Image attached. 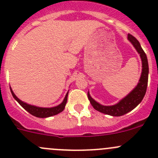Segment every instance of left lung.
I'll use <instances>...</instances> for the list:
<instances>
[{
  "label": "left lung",
  "mask_w": 158,
  "mask_h": 158,
  "mask_svg": "<svg viewBox=\"0 0 158 158\" xmlns=\"http://www.w3.org/2000/svg\"><path fill=\"white\" fill-rule=\"evenodd\" d=\"M127 39L132 44V45L134 47L137 53L140 54V57L141 58V75H140V80H139L137 86L127 96L124 97L123 99H121L119 102L117 103L114 105L111 106H104L99 104L90 97L89 91L87 92V97H88L89 101H90V104H91V105L93 106L95 110L103 114H108L114 117L122 116V115L128 113L133 109L135 108L143 100V97L146 94L147 87H148L149 67H148V62L146 54L142 49L138 40L134 36L129 34L127 35Z\"/></svg>",
  "instance_id": "left-lung-1"
}]
</instances>
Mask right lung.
<instances>
[{"label": "right lung", "mask_w": 158, "mask_h": 158, "mask_svg": "<svg viewBox=\"0 0 158 158\" xmlns=\"http://www.w3.org/2000/svg\"><path fill=\"white\" fill-rule=\"evenodd\" d=\"M10 88V92H11L12 95H13L14 98L18 101L20 104V105L24 108L27 112H29L31 114L34 115V116L37 117V118H48V117L54 116V115L60 113L64 110V109L65 105L67 104V101H68V92L65 95V98L64 99V101H62L61 104H60L59 105L55 106V107H37V106L34 105H31V104H28L27 103L24 102V101H21L16 95L15 94L14 91L12 90L11 87Z\"/></svg>", "instance_id": "add662e5"}]
</instances>
